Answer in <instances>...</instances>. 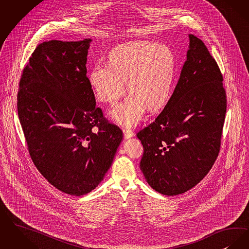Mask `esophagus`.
Here are the masks:
<instances>
[{
	"label": "esophagus",
	"mask_w": 249,
	"mask_h": 249,
	"mask_svg": "<svg viewBox=\"0 0 249 249\" xmlns=\"http://www.w3.org/2000/svg\"><path fill=\"white\" fill-rule=\"evenodd\" d=\"M133 136H134V132L132 130H130V129L124 130V137H125V139H129V138H131Z\"/></svg>",
	"instance_id": "1"
}]
</instances>
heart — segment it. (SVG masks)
Masks as SVG:
<instances>
[{
  "instance_id": "heart-1",
  "label": "heart",
  "mask_w": 249,
  "mask_h": 249,
  "mask_svg": "<svg viewBox=\"0 0 249 249\" xmlns=\"http://www.w3.org/2000/svg\"><path fill=\"white\" fill-rule=\"evenodd\" d=\"M110 64L97 63L89 83L97 98L115 104L126 91L130 94L109 111L111 119L126 127L136 124L146 109H159L169 100L176 74L177 59L167 45L135 40L113 49Z\"/></svg>"
}]
</instances>
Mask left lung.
<instances>
[{"label":"left lung","instance_id":"obj_1","mask_svg":"<svg viewBox=\"0 0 249 249\" xmlns=\"http://www.w3.org/2000/svg\"><path fill=\"white\" fill-rule=\"evenodd\" d=\"M187 59L159 117L137 137L143 146L140 169L153 189L177 196L196 186L217 160L227 100L217 62L189 34Z\"/></svg>","mask_w":249,"mask_h":249}]
</instances>
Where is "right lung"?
I'll list each match as a JSON object with an SVG mask.
<instances>
[{
    "label": "right lung",
    "instance_id": "obj_1",
    "mask_svg": "<svg viewBox=\"0 0 249 249\" xmlns=\"http://www.w3.org/2000/svg\"><path fill=\"white\" fill-rule=\"evenodd\" d=\"M90 41L40 43L23 70L18 93L34 165L52 185L76 196L98 186L123 138L96 107L86 76Z\"/></svg>",
    "mask_w": 249,
    "mask_h": 249
}]
</instances>
